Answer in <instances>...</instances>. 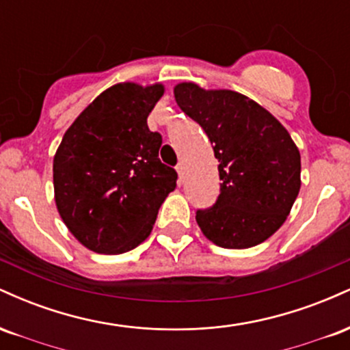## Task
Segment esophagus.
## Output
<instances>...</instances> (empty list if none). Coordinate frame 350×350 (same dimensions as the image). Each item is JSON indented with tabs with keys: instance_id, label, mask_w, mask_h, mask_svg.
Segmentation results:
<instances>
[{
	"instance_id": "esophagus-1",
	"label": "esophagus",
	"mask_w": 350,
	"mask_h": 350,
	"mask_svg": "<svg viewBox=\"0 0 350 350\" xmlns=\"http://www.w3.org/2000/svg\"><path fill=\"white\" fill-rule=\"evenodd\" d=\"M176 171H178L179 174V180H183L184 174H186V166H184V163H179L178 166H176Z\"/></svg>"
}]
</instances>
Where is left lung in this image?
<instances>
[{"instance_id": "left-lung-1", "label": "left lung", "mask_w": 350, "mask_h": 350, "mask_svg": "<svg viewBox=\"0 0 350 350\" xmlns=\"http://www.w3.org/2000/svg\"><path fill=\"white\" fill-rule=\"evenodd\" d=\"M174 98L200 124L219 161L220 194L196 212L222 248H250L283 226L301 187V156L284 126L242 94L179 83Z\"/></svg>"}]
</instances>
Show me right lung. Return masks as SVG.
<instances>
[{
	"mask_svg": "<svg viewBox=\"0 0 350 350\" xmlns=\"http://www.w3.org/2000/svg\"><path fill=\"white\" fill-rule=\"evenodd\" d=\"M159 83H118L77 116L54 156L57 211L90 250L118 255L151 234L178 172L159 159L163 138L148 115L163 97Z\"/></svg>",
	"mask_w": 350,
	"mask_h": 350,
	"instance_id": "obj_1",
	"label": "right lung"
}]
</instances>
